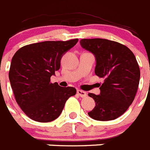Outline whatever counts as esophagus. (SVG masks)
<instances>
[{
    "mask_svg": "<svg viewBox=\"0 0 150 150\" xmlns=\"http://www.w3.org/2000/svg\"><path fill=\"white\" fill-rule=\"evenodd\" d=\"M76 93H77V95H79V96L82 97V98H84V97H86L87 95L86 92L84 91H82V90H77V91H76Z\"/></svg>",
    "mask_w": 150,
    "mask_h": 150,
    "instance_id": "esophagus-1",
    "label": "esophagus"
}]
</instances>
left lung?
Here are the masks:
<instances>
[{
	"label": "left lung",
	"mask_w": 150,
	"mask_h": 150,
	"mask_svg": "<svg viewBox=\"0 0 150 150\" xmlns=\"http://www.w3.org/2000/svg\"><path fill=\"white\" fill-rule=\"evenodd\" d=\"M79 43L95 55V74L104 79L100 95L88 93L96 104L88 116L98 121L116 120L128 110L137 93L140 72L136 58L127 46L115 41L95 38Z\"/></svg>",
	"instance_id": "left-lung-1"
}]
</instances>
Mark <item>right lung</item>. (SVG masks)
Here are the masks:
<instances>
[{
    "label": "right lung",
    "mask_w": 150,
    "mask_h": 150,
    "mask_svg": "<svg viewBox=\"0 0 150 150\" xmlns=\"http://www.w3.org/2000/svg\"><path fill=\"white\" fill-rule=\"evenodd\" d=\"M78 39L44 41L20 48L13 55L9 79L17 104L30 119L49 122L59 117L65 102L76 95L74 87H61L50 77L61 66L64 54Z\"/></svg>",
    "instance_id": "1"
}]
</instances>
